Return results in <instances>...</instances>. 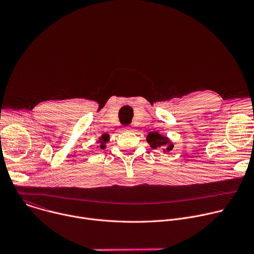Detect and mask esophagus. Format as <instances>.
Wrapping results in <instances>:
<instances>
[{
  "label": "esophagus",
  "mask_w": 254,
  "mask_h": 254,
  "mask_svg": "<svg viewBox=\"0 0 254 254\" xmlns=\"http://www.w3.org/2000/svg\"><path fill=\"white\" fill-rule=\"evenodd\" d=\"M124 130H125V131H131V128H130L129 127H125Z\"/></svg>",
  "instance_id": "1"
}]
</instances>
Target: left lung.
Masks as SVG:
<instances>
[{"label": "left lung", "instance_id": "left-lung-1", "mask_svg": "<svg viewBox=\"0 0 254 254\" xmlns=\"http://www.w3.org/2000/svg\"><path fill=\"white\" fill-rule=\"evenodd\" d=\"M147 139L151 148H153L154 150L163 149L164 151L167 150V152H170L174 147V144H172L166 136L160 134L159 132H150Z\"/></svg>", "mask_w": 254, "mask_h": 254}]
</instances>
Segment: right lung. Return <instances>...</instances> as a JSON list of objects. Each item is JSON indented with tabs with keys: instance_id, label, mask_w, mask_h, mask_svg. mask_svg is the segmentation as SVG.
<instances>
[{
	"instance_id": "add662e5",
	"label": "right lung",
	"mask_w": 254,
	"mask_h": 254,
	"mask_svg": "<svg viewBox=\"0 0 254 254\" xmlns=\"http://www.w3.org/2000/svg\"><path fill=\"white\" fill-rule=\"evenodd\" d=\"M107 138H108V136H107V135H105V134L102 136V139H103V140L101 141V142H102V144L100 146V147H101V149H103V148H104V142L107 140Z\"/></svg>"
}]
</instances>
